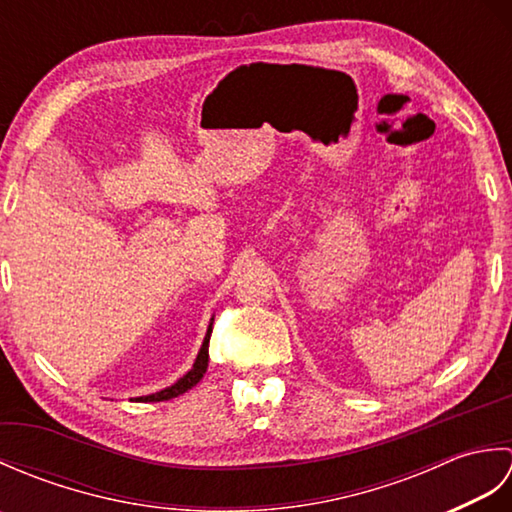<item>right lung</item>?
I'll return each mask as SVG.
<instances>
[{"label": "right lung", "mask_w": 512, "mask_h": 512, "mask_svg": "<svg viewBox=\"0 0 512 512\" xmlns=\"http://www.w3.org/2000/svg\"><path fill=\"white\" fill-rule=\"evenodd\" d=\"M211 325H213V319H211ZM211 325H209V330H206L204 343H202V347H200V354H198V358H195V363H193V369H191V372H189V374H184V376L178 380L176 385H171V387H167V389H162V391H158V394L143 396V398H138V400H143V402H162V400L176 398V396L184 394V391H189L193 385H198V383H200V378L204 376L206 367H209V339H211V332H213Z\"/></svg>", "instance_id": "add662e5"}]
</instances>
